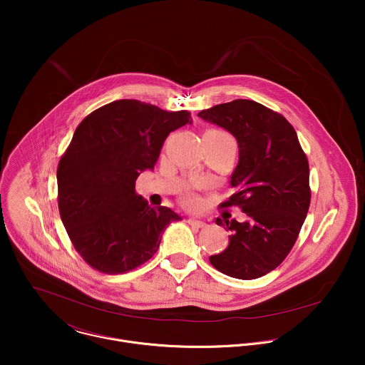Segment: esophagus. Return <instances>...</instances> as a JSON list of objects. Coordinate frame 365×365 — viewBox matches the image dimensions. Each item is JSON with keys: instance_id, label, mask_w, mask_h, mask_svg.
Returning <instances> with one entry per match:
<instances>
[{"instance_id": "obj_1", "label": "esophagus", "mask_w": 365, "mask_h": 365, "mask_svg": "<svg viewBox=\"0 0 365 365\" xmlns=\"http://www.w3.org/2000/svg\"><path fill=\"white\" fill-rule=\"evenodd\" d=\"M187 222H188L190 225L195 226V227H205V226H207V223H205L204 220H198V219H192V217H190Z\"/></svg>"}]
</instances>
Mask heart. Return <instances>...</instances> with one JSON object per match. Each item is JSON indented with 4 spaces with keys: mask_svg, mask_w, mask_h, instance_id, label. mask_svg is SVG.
Instances as JSON below:
<instances>
[{
    "mask_svg": "<svg viewBox=\"0 0 365 365\" xmlns=\"http://www.w3.org/2000/svg\"><path fill=\"white\" fill-rule=\"evenodd\" d=\"M216 132H217V130H216ZM219 133H223V132H219ZM223 135H226V133H223ZM184 201H185V205L190 207V208H195V207H198V204H200L198 198L194 197V195H187Z\"/></svg>",
    "mask_w": 365,
    "mask_h": 365,
    "instance_id": "b5f03b06",
    "label": "heart"
}]
</instances>
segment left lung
Wrapping results in <instances>:
<instances>
[{"mask_svg":"<svg viewBox=\"0 0 365 365\" xmlns=\"http://www.w3.org/2000/svg\"><path fill=\"white\" fill-rule=\"evenodd\" d=\"M198 116L237 140L239 161L230 175L236 194L222 205L235 204L246 213L243 222L216 219L230 230L229 246L209 261L229 277L259 278L284 261L305 222L311 204L308 158L292 125L259 103L235 100Z\"/></svg>","mask_w":365,"mask_h":365,"instance_id":"left-lung-1","label":"left lung"}]
</instances>
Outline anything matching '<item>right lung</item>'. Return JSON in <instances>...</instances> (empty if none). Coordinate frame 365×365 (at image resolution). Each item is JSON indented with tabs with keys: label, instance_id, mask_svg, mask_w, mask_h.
I'll list each match as a JSON object with an SVG mask.
<instances>
[{
	"label": "right lung",
	"instance_id": "obj_1",
	"mask_svg": "<svg viewBox=\"0 0 365 365\" xmlns=\"http://www.w3.org/2000/svg\"><path fill=\"white\" fill-rule=\"evenodd\" d=\"M192 123L188 110L167 112L118 100L90 113L76 129L57 167L58 210L78 255L108 274H125L152 259L165 227L181 220L152 208L135 185L152 171L170 132Z\"/></svg>",
	"mask_w": 365,
	"mask_h": 365
}]
</instances>
